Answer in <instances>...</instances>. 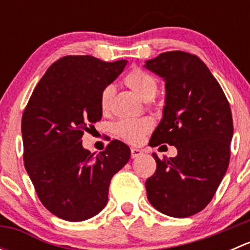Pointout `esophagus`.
<instances>
[{
  "label": "esophagus",
  "instance_id": "obj_1",
  "mask_svg": "<svg viewBox=\"0 0 250 250\" xmlns=\"http://www.w3.org/2000/svg\"><path fill=\"white\" fill-rule=\"evenodd\" d=\"M130 155H132V158H137V157H139L140 155H143V151L139 150V148L133 147L132 150H130Z\"/></svg>",
  "mask_w": 250,
  "mask_h": 250
}]
</instances>
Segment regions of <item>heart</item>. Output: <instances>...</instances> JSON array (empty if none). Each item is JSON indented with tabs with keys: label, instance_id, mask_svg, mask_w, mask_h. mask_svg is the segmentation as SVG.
<instances>
[{
	"label": "heart",
	"instance_id": "obj_1",
	"mask_svg": "<svg viewBox=\"0 0 250 250\" xmlns=\"http://www.w3.org/2000/svg\"><path fill=\"white\" fill-rule=\"evenodd\" d=\"M123 82L127 87L144 100H150L155 97L158 89V82L155 76L141 69H134L125 75ZM115 95V87L112 84L106 85L100 93V107L103 112H109L111 103ZM152 122L150 118H125L121 120L113 125V132L121 139L130 144L140 143L141 139L150 132Z\"/></svg>",
	"mask_w": 250,
	"mask_h": 250
}]
</instances>
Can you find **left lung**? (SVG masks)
<instances>
[{"label":"left lung","mask_w":250,"mask_h":250,"mask_svg":"<svg viewBox=\"0 0 250 250\" xmlns=\"http://www.w3.org/2000/svg\"><path fill=\"white\" fill-rule=\"evenodd\" d=\"M144 66L166 82L163 117L150 145H174L175 157L156 161L146 180L148 202L174 218H188L208 206L230 162L233 135L230 104L215 77L195 54L172 50Z\"/></svg>","instance_id":"obj_1"}]
</instances>
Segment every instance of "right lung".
Masks as SVG:
<instances>
[{
  "label": "right lung",
  "mask_w": 250,
  "mask_h": 250,
  "mask_svg": "<svg viewBox=\"0 0 250 250\" xmlns=\"http://www.w3.org/2000/svg\"><path fill=\"white\" fill-rule=\"evenodd\" d=\"M127 60L106 62L92 55H67L50 65L37 83L21 118L24 166L42 204L55 216L83 221L107 203L112 176L130 148L112 140L94 156L82 135L102 120L100 93Z\"/></svg>",
  "instance_id": "right-lung-1"
}]
</instances>
